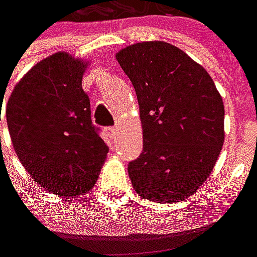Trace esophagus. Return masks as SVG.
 I'll use <instances>...</instances> for the list:
<instances>
[{
  "mask_svg": "<svg viewBox=\"0 0 257 257\" xmlns=\"http://www.w3.org/2000/svg\"><path fill=\"white\" fill-rule=\"evenodd\" d=\"M106 134L109 135L110 139H115L117 135H118V129L115 128V126H107L106 128Z\"/></svg>",
  "mask_w": 257,
  "mask_h": 257,
  "instance_id": "1",
  "label": "esophagus"
}]
</instances>
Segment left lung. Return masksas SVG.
Here are the masks:
<instances>
[{"instance_id": "obj_1", "label": "left lung", "mask_w": 257, "mask_h": 257, "mask_svg": "<svg viewBox=\"0 0 257 257\" xmlns=\"http://www.w3.org/2000/svg\"><path fill=\"white\" fill-rule=\"evenodd\" d=\"M136 91L143 153L128 165L139 196L185 200L212 172L223 146L225 109L207 70L166 42H142L117 54Z\"/></svg>"}]
</instances>
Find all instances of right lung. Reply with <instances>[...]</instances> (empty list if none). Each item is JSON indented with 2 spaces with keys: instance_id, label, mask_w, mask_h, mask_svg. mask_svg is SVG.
Listing matches in <instances>:
<instances>
[{
  "instance_id": "right-lung-1",
  "label": "right lung",
  "mask_w": 257,
  "mask_h": 257,
  "mask_svg": "<svg viewBox=\"0 0 257 257\" xmlns=\"http://www.w3.org/2000/svg\"><path fill=\"white\" fill-rule=\"evenodd\" d=\"M84 68L66 53L53 54L17 83L8 100L17 158L34 181L60 196L91 191L109 153L81 88Z\"/></svg>"
}]
</instances>
